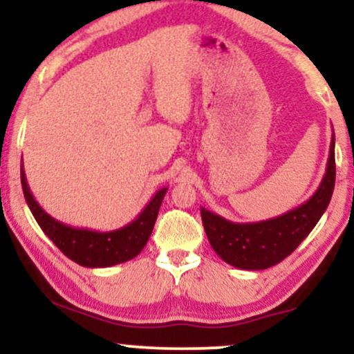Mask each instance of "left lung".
<instances>
[{
  "label": "left lung",
  "instance_id": "left-lung-1",
  "mask_svg": "<svg viewBox=\"0 0 354 354\" xmlns=\"http://www.w3.org/2000/svg\"><path fill=\"white\" fill-rule=\"evenodd\" d=\"M335 135L331 138L326 173L313 196L298 208L258 223H233L201 208L206 236L216 254L239 270H266L290 256L326 211L335 189Z\"/></svg>",
  "mask_w": 354,
  "mask_h": 354
}]
</instances>
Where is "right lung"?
Instances as JSON below:
<instances>
[{
  "instance_id": "add662e5",
  "label": "right lung",
  "mask_w": 354,
  "mask_h": 354,
  "mask_svg": "<svg viewBox=\"0 0 354 354\" xmlns=\"http://www.w3.org/2000/svg\"><path fill=\"white\" fill-rule=\"evenodd\" d=\"M21 186L24 200L31 213L48 238L58 246L61 253L86 268H109L129 261L141 253L146 246L154 221L158 218L161 203L168 188H161L154 193L138 216L131 223L113 231H95L86 228H73L70 225L58 221L44 211L28 186L26 174L21 166Z\"/></svg>"
}]
</instances>
